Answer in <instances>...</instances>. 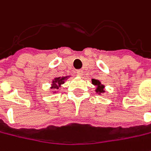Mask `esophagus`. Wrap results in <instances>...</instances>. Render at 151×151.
I'll list each match as a JSON object with an SVG mask.
<instances>
[{"mask_svg": "<svg viewBox=\"0 0 151 151\" xmlns=\"http://www.w3.org/2000/svg\"><path fill=\"white\" fill-rule=\"evenodd\" d=\"M77 75L78 76H83V71L82 70V69H79V70H77Z\"/></svg>", "mask_w": 151, "mask_h": 151, "instance_id": "34e87169", "label": "esophagus"}]
</instances>
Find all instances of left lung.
Masks as SVG:
<instances>
[{
	"label": "left lung",
	"instance_id": "left-lung-1",
	"mask_svg": "<svg viewBox=\"0 0 151 151\" xmlns=\"http://www.w3.org/2000/svg\"><path fill=\"white\" fill-rule=\"evenodd\" d=\"M92 83L96 87L95 92H96L98 94L100 95L101 93H105V86L104 85V84H102L100 81L98 80V79H93H93H92Z\"/></svg>",
	"mask_w": 151,
	"mask_h": 151
}]
</instances>
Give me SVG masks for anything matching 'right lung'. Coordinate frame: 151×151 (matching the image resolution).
<instances>
[{
    "label": "right lung",
    "mask_w": 151,
    "mask_h": 151,
    "mask_svg": "<svg viewBox=\"0 0 151 151\" xmlns=\"http://www.w3.org/2000/svg\"><path fill=\"white\" fill-rule=\"evenodd\" d=\"M71 76H65V77H57V78H54L52 81V84H51V88L54 89L55 91H53L52 93H58V91H56L57 89H58L59 88L62 87V85L65 83V81L70 78Z\"/></svg>",
    "instance_id": "add662e5"
}]
</instances>
